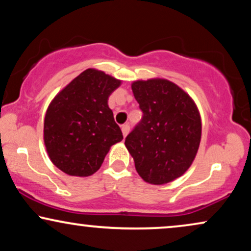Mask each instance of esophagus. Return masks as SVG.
<instances>
[{
    "label": "esophagus",
    "mask_w": 251,
    "mask_h": 251,
    "mask_svg": "<svg viewBox=\"0 0 251 251\" xmlns=\"http://www.w3.org/2000/svg\"><path fill=\"white\" fill-rule=\"evenodd\" d=\"M122 132H123L124 138H125V136L127 135L128 132H129V125H127V124H126V125H123L122 126Z\"/></svg>",
    "instance_id": "esophagus-1"
}]
</instances>
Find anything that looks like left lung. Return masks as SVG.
Listing matches in <instances>:
<instances>
[{"label": "left lung", "mask_w": 251, "mask_h": 251, "mask_svg": "<svg viewBox=\"0 0 251 251\" xmlns=\"http://www.w3.org/2000/svg\"><path fill=\"white\" fill-rule=\"evenodd\" d=\"M132 91L142 111L140 123L126 136L141 178L164 184L182 176L195 160L201 122L191 97L168 80L136 81Z\"/></svg>", "instance_id": "1"}]
</instances>
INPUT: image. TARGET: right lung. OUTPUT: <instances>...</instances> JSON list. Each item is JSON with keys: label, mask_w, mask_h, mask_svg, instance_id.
I'll list each match as a JSON object with an SVG mask.
<instances>
[{"label": "right lung", "mask_w": 251, "mask_h": 251, "mask_svg": "<svg viewBox=\"0 0 251 251\" xmlns=\"http://www.w3.org/2000/svg\"><path fill=\"white\" fill-rule=\"evenodd\" d=\"M120 81L87 69L56 95L44 124V141L55 167L71 176L93 175L110 147L123 140L122 129L107 105Z\"/></svg>", "instance_id": "obj_1"}]
</instances>
